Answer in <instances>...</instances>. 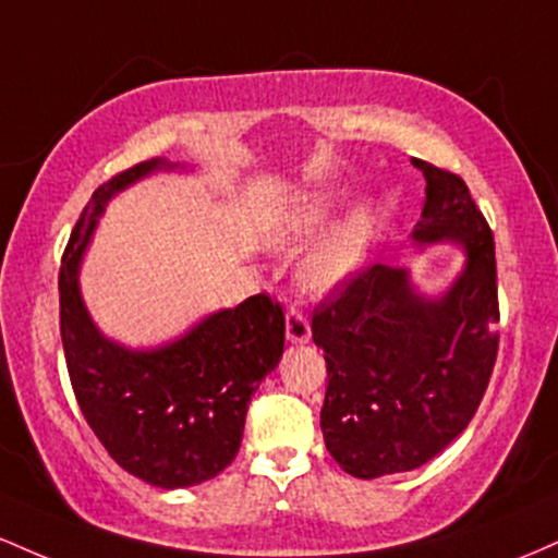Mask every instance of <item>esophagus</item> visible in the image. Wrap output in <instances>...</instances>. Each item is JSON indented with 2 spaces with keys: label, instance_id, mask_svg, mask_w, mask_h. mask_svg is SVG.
<instances>
[{
  "label": "esophagus",
  "instance_id": "1",
  "mask_svg": "<svg viewBox=\"0 0 558 558\" xmlns=\"http://www.w3.org/2000/svg\"><path fill=\"white\" fill-rule=\"evenodd\" d=\"M287 340L295 342V345L311 340V324H308V318H305L303 311H298V308L287 311Z\"/></svg>",
  "mask_w": 558,
  "mask_h": 558
}]
</instances>
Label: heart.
Wrapping results in <instances>:
<instances>
[{
    "mask_svg": "<svg viewBox=\"0 0 558 558\" xmlns=\"http://www.w3.org/2000/svg\"><path fill=\"white\" fill-rule=\"evenodd\" d=\"M335 210V199L329 195H308L290 205L271 227V242L279 247H295L311 240ZM374 236V218L368 210H353L340 223H335L311 253L300 263V281L311 292H329L345 284L366 260L368 245Z\"/></svg>",
    "mask_w": 558,
    "mask_h": 558,
    "instance_id": "heart-1",
    "label": "heart"
}]
</instances>
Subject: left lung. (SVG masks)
<instances>
[{
    "label": "left lung",
    "instance_id": "1",
    "mask_svg": "<svg viewBox=\"0 0 558 558\" xmlns=\"http://www.w3.org/2000/svg\"><path fill=\"white\" fill-rule=\"evenodd\" d=\"M427 179L416 245L459 242L464 271L440 298L405 268H361L313 311L327 361L322 432L331 459L361 480L411 472L477 414L498 355L496 242L464 179L414 160Z\"/></svg>",
    "mask_w": 558,
    "mask_h": 558
}]
</instances>
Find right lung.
<instances>
[{"label":"right lung","mask_w":558,"mask_h":558,"mask_svg":"<svg viewBox=\"0 0 558 558\" xmlns=\"http://www.w3.org/2000/svg\"><path fill=\"white\" fill-rule=\"evenodd\" d=\"M160 168L177 166L144 160L86 203L62 253L60 335L81 414L112 461L173 490L213 480L234 461L250 398L284 350V311L260 292L155 350H129L94 327L78 290L84 250L110 197Z\"/></svg>","instance_id":"add662e5"}]
</instances>
